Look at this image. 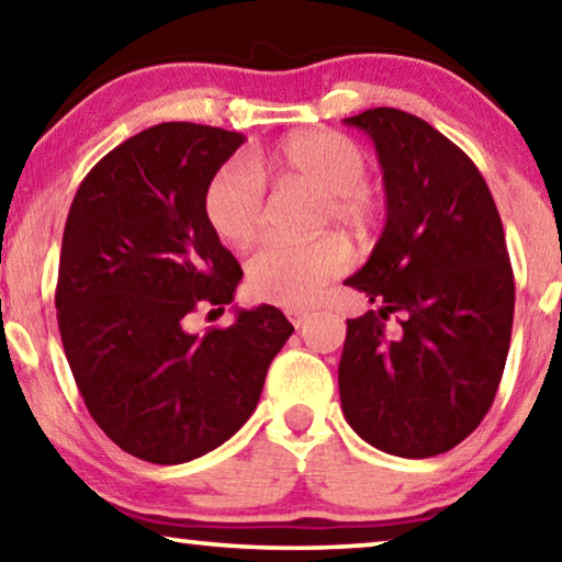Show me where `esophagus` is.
Listing matches in <instances>:
<instances>
[{
    "mask_svg": "<svg viewBox=\"0 0 562 562\" xmlns=\"http://www.w3.org/2000/svg\"><path fill=\"white\" fill-rule=\"evenodd\" d=\"M284 315L290 317L292 325L300 327L310 317V310H305V307H288V310H284Z\"/></svg>",
    "mask_w": 562,
    "mask_h": 562,
    "instance_id": "34e87169",
    "label": "esophagus"
}]
</instances>
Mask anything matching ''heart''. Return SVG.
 I'll return each mask as SVG.
<instances>
[{"instance_id": "heart-1", "label": "heart", "mask_w": 562, "mask_h": 562, "mask_svg": "<svg viewBox=\"0 0 562 562\" xmlns=\"http://www.w3.org/2000/svg\"><path fill=\"white\" fill-rule=\"evenodd\" d=\"M267 169L278 182H297L323 194L319 220L360 229L375 217V198L364 184L368 157L358 142L335 130H307L288 137L270 157H233L217 169L204 194V212L222 243L245 247L260 233ZM347 265V249L335 237L310 243L270 239L247 262V288L274 305L313 302Z\"/></svg>"}]
</instances>
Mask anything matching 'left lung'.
<instances>
[{
  "label": "left lung",
  "mask_w": 562,
  "mask_h": 562,
  "mask_svg": "<svg viewBox=\"0 0 562 562\" xmlns=\"http://www.w3.org/2000/svg\"><path fill=\"white\" fill-rule=\"evenodd\" d=\"M345 124L375 145L385 227L345 280L378 310L347 319L342 413L372 448L432 458L475 430L501 385L515 310L503 222L473 159L425 120L375 106ZM393 312L404 319L387 336Z\"/></svg>",
  "instance_id": "1"
}]
</instances>
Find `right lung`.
<instances>
[{
  "mask_svg": "<svg viewBox=\"0 0 562 562\" xmlns=\"http://www.w3.org/2000/svg\"><path fill=\"white\" fill-rule=\"evenodd\" d=\"M243 142L207 124H157L89 169L67 215L55 295L67 362L106 438L155 465L233 438L295 329L272 305L235 310L225 329H184L200 305L225 310L243 280L204 212L212 177Z\"/></svg>",
  "mask_w": 562,
  "mask_h": 562,
  "instance_id": "obj_1",
  "label": "right lung"
}]
</instances>
